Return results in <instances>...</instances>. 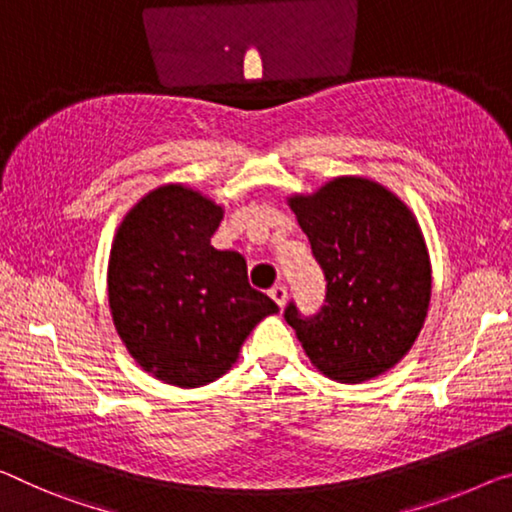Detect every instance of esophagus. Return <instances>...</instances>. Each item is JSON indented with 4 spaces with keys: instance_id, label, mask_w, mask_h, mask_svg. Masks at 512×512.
<instances>
[{
    "instance_id": "obj_1",
    "label": "esophagus",
    "mask_w": 512,
    "mask_h": 512,
    "mask_svg": "<svg viewBox=\"0 0 512 512\" xmlns=\"http://www.w3.org/2000/svg\"><path fill=\"white\" fill-rule=\"evenodd\" d=\"M270 297H272V300L277 302L279 306L286 304V297H288L286 286H281V283H277V286H272V288H270Z\"/></svg>"
}]
</instances>
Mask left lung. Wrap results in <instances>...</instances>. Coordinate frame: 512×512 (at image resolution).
I'll list each match as a JSON object with an SVG mask.
<instances>
[{
	"instance_id": "obj_1",
	"label": "left lung",
	"mask_w": 512,
	"mask_h": 512,
	"mask_svg": "<svg viewBox=\"0 0 512 512\" xmlns=\"http://www.w3.org/2000/svg\"><path fill=\"white\" fill-rule=\"evenodd\" d=\"M325 274V304L283 318L306 355L338 382H364L398 364L419 336L430 302V261L405 203L364 178H336L290 199Z\"/></svg>"
}]
</instances>
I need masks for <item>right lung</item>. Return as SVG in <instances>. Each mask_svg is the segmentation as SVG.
I'll return each mask as SVG.
<instances>
[{
  "label": "right lung",
  "mask_w": 512,
  "mask_h": 512,
  "mask_svg": "<svg viewBox=\"0 0 512 512\" xmlns=\"http://www.w3.org/2000/svg\"><path fill=\"white\" fill-rule=\"evenodd\" d=\"M219 222L206 196L164 185L128 212L109 256L116 332L144 371L176 387L224 375L251 329L279 311L249 286L245 256L210 245Z\"/></svg>",
  "instance_id": "obj_1"
}]
</instances>
